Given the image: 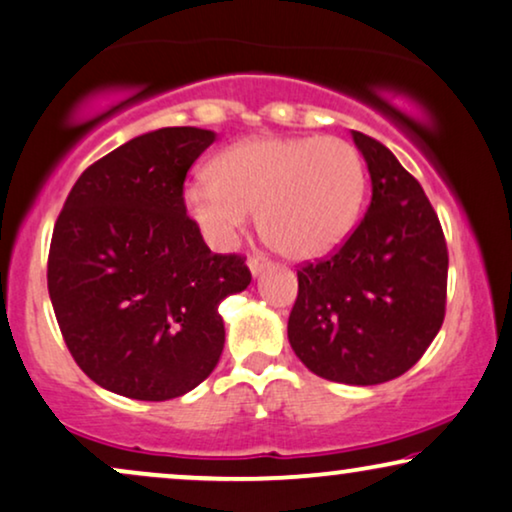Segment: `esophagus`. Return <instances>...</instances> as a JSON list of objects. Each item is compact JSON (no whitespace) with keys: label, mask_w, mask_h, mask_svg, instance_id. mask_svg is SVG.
<instances>
[{"label":"esophagus","mask_w":512,"mask_h":512,"mask_svg":"<svg viewBox=\"0 0 512 512\" xmlns=\"http://www.w3.org/2000/svg\"><path fill=\"white\" fill-rule=\"evenodd\" d=\"M247 265H249V270H251V275H258V272H263L265 268H268L270 265V261L268 258H265L263 254H251L249 256V261H247Z\"/></svg>","instance_id":"esophagus-1"}]
</instances>
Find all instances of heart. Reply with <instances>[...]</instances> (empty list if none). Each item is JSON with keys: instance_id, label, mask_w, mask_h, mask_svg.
Masks as SVG:
<instances>
[{"instance_id": "1", "label": "heart", "mask_w": 512, "mask_h": 512, "mask_svg": "<svg viewBox=\"0 0 512 512\" xmlns=\"http://www.w3.org/2000/svg\"><path fill=\"white\" fill-rule=\"evenodd\" d=\"M362 155L334 136L247 138L211 159L209 181L185 185L183 209L209 244L228 249L256 211L258 232L289 261L334 251L360 216Z\"/></svg>"}]
</instances>
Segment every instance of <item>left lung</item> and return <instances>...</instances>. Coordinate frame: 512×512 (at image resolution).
Wrapping results in <instances>:
<instances>
[{
	"instance_id": "1",
	"label": "left lung",
	"mask_w": 512,
	"mask_h": 512,
	"mask_svg": "<svg viewBox=\"0 0 512 512\" xmlns=\"http://www.w3.org/2000/svg\"><path fill=\"white\" fill-rule=\"evenodd\" d=\"M371 176L360 225L329 258L298 270L289 343L327 381L376 386L402 376L444 322L447 242L421 183L386 145L353 131Z\"/></svg>"
}]
</instances>
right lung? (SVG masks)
<instances>
[{
	"mask_svg": "<svg viewBox=\"0 0 512 512\" xmlns=\"http://www.w3.org/2000/svg\"><path fill=\"white\" fill-rule=\"evenodd\" d=\"M214 141L197 126L131 138L77 178L53 228V313L79 369L110 393L171 400L221 360L218 305L251 272L211 254L183 209L188 169Z\"/></svg>",
	"mask_w": 512,
	"mask_h": 512,
	"instance_id": "1",
	"label": "right lung"
}]
</instances>
